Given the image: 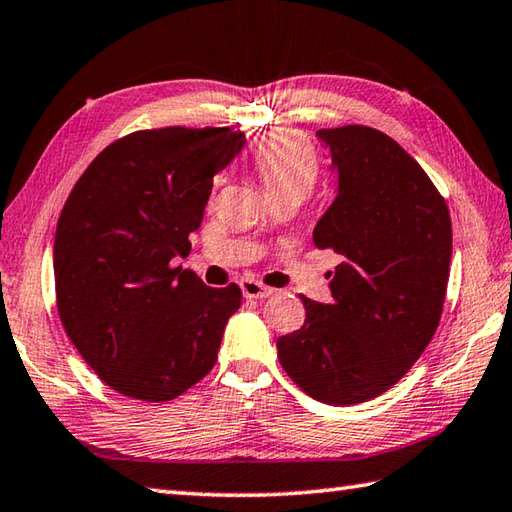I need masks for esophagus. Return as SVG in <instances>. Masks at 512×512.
<instances>
[{
	"mask_svg": "<svg viewBox=\"0 0 512 512\" xmlns=\"http://www.w3.org/2000/svg\"><path fill=\"white\" fill-rule=\"evenodd\" d=\"M241 289H243V296L249 298V300H252V298H267V296L274 294V289L263 285V283H258V280H254V278L241 280Z\"/></svg>",
	"mask_w": 512,
	"mask_h": 512,
	"instance_id": "1",
	"label": "esophagus"
}]
</instances>
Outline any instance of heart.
Returning a JSON list of instances; mask_svg holds the SVG:
<instances>
[{"label":"heart","mask_w":512,"mask_h":512,"mask_svg":"<svg viewBox=\"0 0 512 512\" xmlns=\"http://www.w3.org/2000/svg\"><path fill=\"white\" fill-rule=\"evenodd\" d=\"M252 165L271 201L307 198L318 181V159L311 143L298 132L274 130L252 148ZM221 179H216V185Z\"/></svg>","instance_id":"1"}]
</instances>
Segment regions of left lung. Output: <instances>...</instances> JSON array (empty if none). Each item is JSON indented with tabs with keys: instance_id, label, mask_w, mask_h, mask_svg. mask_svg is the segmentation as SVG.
I'll use <instances>...</instances> for the list:
<instances>
[{
	"instance_id": "left-lung-1",
	"label": "left lung",
	"mask_w": 512,
	"mask_h": 512,
	"mask_svg": "<svg viewBox=\"0 0 512 512\" xmlns=\"http://www.w3.org/2000/svg\"><path fill=\"white\" fill-rule=\"evenodd\" d=\"M338 170V196L314 229L340 254L331 302L302 296L305 325L278 338V360L311 398L360 404L389 391L440 325L453 232L420 163L380 130H318Z\"/></svg>"
}]
</instances>
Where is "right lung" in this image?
<instances>
[{"label": "right lung", "instance_id": "1", "mask_svg": "<svg viewBox=\"0 0 512 512\" xmlns=\"http://www.w3.org/2000/svg\"><path fill=\"white\" fill-rule=\"evenodd\" d=\"M229 128L139 130L110 143L61 210L52 263L68 338L112 391L179 398L212 371L238 285L172 267L190 254L212 181L241 152Z\"/></svg>", "mask_w": 512, "mask_h": 512}]
</instances>
